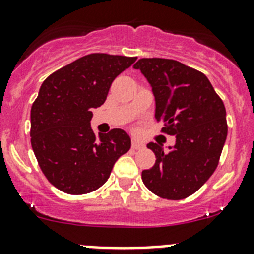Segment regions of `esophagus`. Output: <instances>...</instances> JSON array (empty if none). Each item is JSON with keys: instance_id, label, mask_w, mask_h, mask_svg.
<instances>
[{"instance_id": "esophagus-1", "label": "esophagus", "mask_w": 254, "mask_h": 254, "mask_svg": "<svg viewBox=\"0 0 254 254\" xmlns=\"http://www.w3.org/2000/svg\"><path fill=\"white\" fill-rule=\"evenodd\" d=\"M144 147V144L140 143V141L135 140V139H132L131 140V148L132 149H140V148Z\"/></svg>"}]
</instances>
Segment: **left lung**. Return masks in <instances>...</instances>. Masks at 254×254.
Returning <instances> with one entry per match:
<instances>
[{
  "instance_id": "obj_1",
  "label": "left lung",
  "mask_w": 254,
  "mask_h": 254,
  "mask_svg": "<svg viewBox=\"0 0 254 254\" xmlns=\"http://www.w3.org/2000/svg\"><path fill=\"white\" fill-rule=\"evenodd\" d=\"M134 68L152 86L155 119L164 124L162 131L176 135L168 150L162 144H148L157 159L141 172V180L162 198L189 197L218 167L228 134L225 106L204 73L180 62L141 58Z\"/></svg>"
}]
</instances>
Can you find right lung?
<instances>
[{
  "mask_svg": "<svg viewBox=\"0 0 254 254\" xmlns=\"http://www.w3.org/2000/svg\"><path fill=\"white\" fill-rule=\"evenodd\" d=\"M136 57L92 53L52 73L31 106L30 138L39 167L50 184L69 195L101 187L130 149L122 129L95 135L92 109L106 101L114 79Z\"/></svg>",
  "mask_w": 254,
  "mask_h": 254,
  "instance_id": "1",
  "label": "right lung"
}]
</instances>
